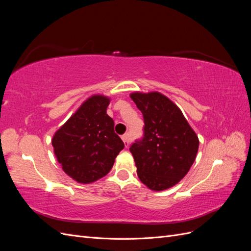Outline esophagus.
Instances as JSON below:
<instances>
[{
	"label": "esophagus",
	"instance_id": "1",
	"mask_svg": "<svg viewBox=\"0 0 251 251\" xmlns=\"http://www.w3.org/2000/svg\"><path fill=\"white\" fill-rule=\"evenodd\" d=\"M121 139H123V141L125 142V146L127 148L128 144H130V142H131V135L128 133H126L121 136Z\"/></svg>",
	"mask_w": 251,
	"mask_h": 251
}]
</instances>
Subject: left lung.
<instances>
[{
    "label": "left lung",
    "mask_w": 251,
    "mask_h": 251,
    "mask_svg": "<svg viewBox=\"0 0 251 251\" xmlns=\"http://www.w3.org/2000/svg\"><path fill=\"white\" fill-rule=\"evenodd\" d=\"M143 116V135L130 151L143 184L163 191L177 184L193 165L199 139L179 108L164 95L133 93Z\"/></svg>",
    "instance_id": "left-lung-1"
}]
</instances>
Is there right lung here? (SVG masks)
<instances>
[{
    "label": "right lung",
    "instance_id": "1",
    "mask_svg": "<svg viewBox=\"0 0 251 251\" xmlns=\"http://www.w3.org/2000/svg\"><path fill=\"white\" fill-rule=\"evenodd\" d=\"M109 100L92 96L82 103L52 139L64 172L79 183H91L107 175L125 143L114 131L107 114Z\"/></svg>",
    "mask_w": 251,
    "mask_h": 251
}]
</instances>
